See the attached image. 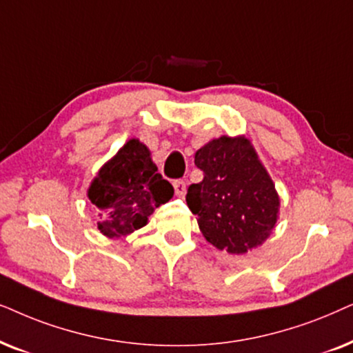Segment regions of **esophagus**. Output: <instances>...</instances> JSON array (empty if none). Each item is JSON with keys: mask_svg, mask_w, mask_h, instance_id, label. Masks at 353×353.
<instances>
[{"mask_svg": "<svg viewBox=\"0 0 353 353\" xmlns=\"http://www.w3.org/2000/svg\"><path fill=\"white\" fill-rule=\"evenodd\" d=\"M172 185H174V192H176V195L182 199V196L185 195V182L184 181H174Z\"/></svg>", "mask_w": 353, "mask_h": 353, "instance_id": "obj_1", "label": "esophagus"}]
</instances>
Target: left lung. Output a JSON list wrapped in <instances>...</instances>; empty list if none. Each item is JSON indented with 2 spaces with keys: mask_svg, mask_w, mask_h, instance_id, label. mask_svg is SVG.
Instances as JSON below:
<instances>
[{
  "mask_svg": "<svg viewBox=\"0 0 353 353\" xmlns=\"http://www.w3.org/2000/svg\"><path fill=\"white\" fill-rule=\"evenodd\" d=\"M203 181L187 189V205L206 241L242 255L261 245L274 228L279 196L247 139L221 137L195 153Z\"/></svg>",
  "mask_w": 353,
  "mask_h": 353,
  "instance_id": "left-lung-1",
  "label": "left lung"
}]
</instances>
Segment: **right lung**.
<instances>
[{"instance_id":"1","label":"right lung","mask_w":353,"mask_h":353,"mask_svg":"<svg viewBox=\"0 0 353 353\" xmlns=\"http://www.w3.org/2000/svg\"><path fill=\"white\" fill-rule=\"evenodd\" d=\"M172 195V185L158 172L148 148L135 139L100 169L88 189V199L100 211L98 229L108 237L143 228L154 208Z\"/></svg>"}]
</instances>
